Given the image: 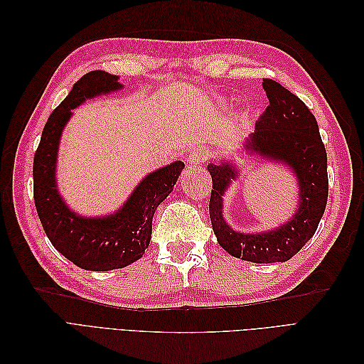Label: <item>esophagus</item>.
<instances>
[{
    "label": "esophagus",
    "instance_id": "34e87169",
    "mask_svg": "<svg viewBox=\"0 0 364 364\" xmlns=\"http://www.w3.org/2000/svg\"><path fill=\"white\" fill-rule=\"evenodd\" d=\"M209 158H211V150L206 149V147H197V149H194L190 153L188 164H191V165H202Z\"/></svg>",
    "mask_w": 364,
    "mask_h": 364
}]
</instances>
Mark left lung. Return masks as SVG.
Masks as SVG:
<instances>
[{"mask_svg": "<svg viewBox=\"0 0 364 364\" xmlns=\"http://www.w3.org/2000/svg\"><path fill=\"white\" fill-rule=\"evenodd\" d=\"M269 106L255 123L245 149L267 159L285 162L299 181V208L289 223L261 234L230 229L222 215V196L237 178L232 164H209L213 178L209 217L218 245L228 253L250 262L289 261L310 240L325 213L328 200L326 150L314 115L299 97L272 79H264Z\"/></svg>", "mask_w": 364, "mask_h": 364, "instance_id": "obj_1", "label": "left lung"}]
</instances>
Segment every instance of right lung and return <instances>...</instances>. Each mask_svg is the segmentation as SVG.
Returning <instances> with one entry per match:
<instances>
[{"label":"right lung","mask_w":364,"mask_h":364,"mask_svg":"<svg viewBox=\"0 0 364 364\" xmlns=\"http://www.w3.org/2000/svg\"><path fill=\"white\" fill-rule=\"evenodd\" d=\"M117 80L118 75L102 70L80 77L50 115L33 159V196L48 240L75 266L94 272L123 269L144 255L151 240L153 214L173 191L183 168V162L176 161L150 173L132 193L124 208L109 217H79L63 203L54 178L62 129L71 117V109L86 98L119 90Z\"/></svg>","instance_id":"1"}]
</instances>
